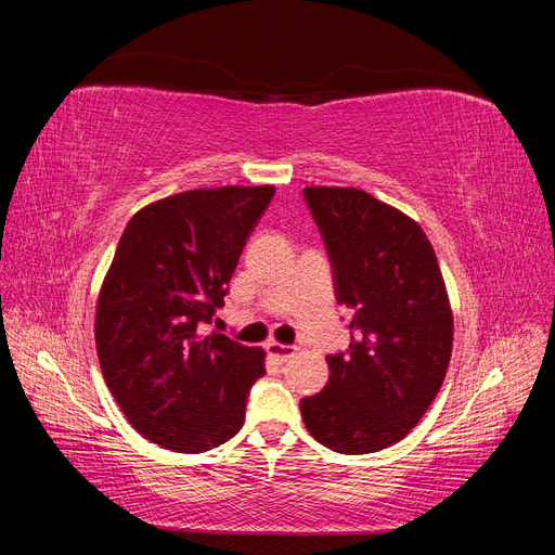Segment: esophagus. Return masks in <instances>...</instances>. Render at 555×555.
Returning <instances> with one entry per match:
<instances>
[{"label": "esophagus", "instance_id": "esophagus-1", "mask_svg": "<svg viewBox=\"0 0 555 555\" xmlns=\"http://www.w3.org/2000/svg\"><path fill=\"white\" fill-rule=\"evenodd\" d=\"M266 351H268V357H273L275 361L284 363V361H289V359L296 354V347H292V345H282V343L271 340V343L266 345Z\"/></svg>", "mask_w": 555, "mask_h": 555}]
</instances>
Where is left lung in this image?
<instances>
[{
	"mask_svg": "<svg viewBox=\"0 0 555 555\" xmlns=\"http://www.w3.org/2000/svg\"><path fill=\"white\" fill-rule=\"evenodd\" d=\"M335 300L349 310V349L328 354V382L300 400L306 428L338 453L400 442L444 382L453 317L426 233L351 188H306Z\"/></svg>",
	"mask_w": 555,
	"mask_h": 555,
	"instance_id": "1",
	"label": "left lung"
}]
</instances>
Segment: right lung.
<instances>
[{"label": "right lung", "mask_w": 555, "mask_h": 555, "mask_svg": "<svg viewBox=\"0 0 555 555\" xmlns=\"http://www.w3.org/2000/svg\"><path fill=\"white\" fill-rule=\"evenodd\" d=\"M275 188L192 190L145 206L117 243L96 304V354L143 438L180 453L243 428L263 349L201 333L224 306L249 233Z\"/></svg>", "instance_id": "obj_1"}]
</instances>
